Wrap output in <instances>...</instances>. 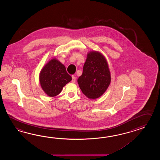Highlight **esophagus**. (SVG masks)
Returning a JSON list of instances; mask_svg holds the SVG:
<instances>
[{
  "instance_id": "1",
  "label": "esophagus",
  "mask_w": 160,
  "mask_h": 160,
  "mask_svg": "<svg viewBox=\"0 0 160 160\" xmlns=\"http://www.w3.org/2000/svg\"><path fill=\"white\" fill-rule=\"evenodd\" d=\"M75 81H76V78L75 76H72V83H75Z\"/></svg>"
}]
</instances>
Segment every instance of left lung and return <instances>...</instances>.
<instances>
[{
    "label": "left lung",
    "instance_id": "left-lung-1",
    "mask_svg": "<svg viewBox=\"0 0 160 160\" xmlns=\"http://www.w3.org/2000/svg\"><path fill=\"white\" fill-rule=\"evenodd\" d=\"M82 92L89 99H96L103 95L111 82L108 63L105 56L97 51H89L78 79Z\"/></svg>",
    "mask_w": 160,
    "mask_h": 160
}]
</instances>
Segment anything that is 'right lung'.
<instances>
[{
	"label": "right lung",
	"instance_id": "add662e5",
	"mask_svg": "<svg viewBox=\"0 0 160 160\" xmlns=\"http://www.w3.org/2000/svg\"><path fill=\"white\" fill-rule=\"evenodd\" d=\"M39 79L42 90L51 97L58 95L65 85L72 80L65 66L55 58L50 60L42 68Z\"/></svg>",
	"mask_w": 160,
	"mask_h": 160
}]
</instances>
